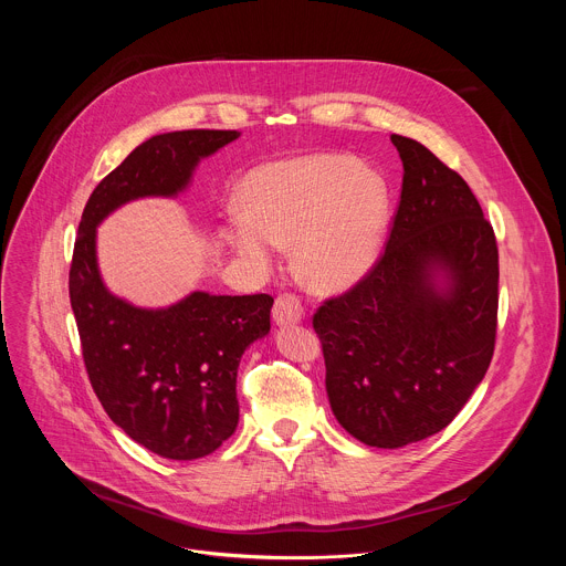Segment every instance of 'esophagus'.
Listing matches in <instances>:
<instances>
[{
    "instance_id": "34e87169",
    "label": "esophagus",
    "mask_w": 566,
    "mask_h": 566,
    "mask_svg": "<svg viewBox=\"0 0 566 566\" xmlns=\"http://www.w3.org/2000/svg\"><path fill=\"white\" fill-rule=\"evenodd\" d=\"M302 315H304V308H302V302L295 295H291V293L277 295L275 306H273V319H275L277 327L297 325Z\"/></svg>"
}]
</instances>
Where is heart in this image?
Segmentation results:
<instances>
[{"instance_id":"obj_1","label":"heart","mask_w":566,"mask_h":566,"mask_svg":"<svg viewBox=\"0 0 566 566\" xmlns=\"http://www.w3.org/2000/svg\"><path fill=\"white\" fill-rule=\"evenodd\" d=\"M385 177L345 154H308L253 170L241 208L226 228L228 247L255 266H271L280 247H295L306 284L343 291L376 264L389 223Z\"/></svg>"}]
</instances>
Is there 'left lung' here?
I'll list each match as a JSON object with an SVG mask.
<instances>
[{"label":"left lung","instance_id":"1","mask_svg":"<svg viewBox=\"0 0 566 566\" xmlns=\"http://www.w3.org/2000/svg\"><path fill=\"white\" fill-rule=\"evenodd\" d=\"M402 190L382 258L313 315L338 423L371 448L441 432L486 376L500 258L468 184L415 138L391 134Z\"/></svg>","mask_w":566,"mask_h":566}]
</instances>
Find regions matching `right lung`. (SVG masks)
Masks as SVG:
<instances>
[{
  "label": "right lung",
  "instance_id": "1",
  "mask_svg": "<svg viewBox=\"0 0 566 566\" xmlns=\"http://www.w3.org/2000/svg\"><path fill=\"white\" fill-rule=\"evenodd\" d=\"M234 129H184L140 143L92 192L77 226L69 297L92 387L109 419L149 452L192 461L237 428V367L271 332L273 297L192 291L164 308L114 295L101 275L103 219L145 197H177Z\"/></svg>",
  "mask_w": 566,
  "mask_h": 566
}]
</instances>
